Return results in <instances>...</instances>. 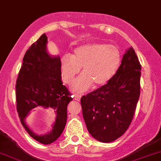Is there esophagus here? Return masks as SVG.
<instances>
[{"mask_svg":"<svg viewBox=\"0 0 161 161\" xmlns=\"http://www.w3.org/2000/svg\"><path fill=\"white\" fill-rule=\"evenodd\" d=\"M80 98H81V96L80 95H74V99L76 100V101H78V102H79L80 101Z\"/></svg>","mask_w":161,"mask_h":161,"instance_id":"34e87169","label":"esophagus"}]
</instances>
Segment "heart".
Masks as SVG:
<instances>
[{"mask_svg": "<svg viewBox=\"0 0 161 161\" xmlns=\"http://www.w3.org/2000/svg\"><path fill=\"white\" fill-rule=\"evenodd\" d=\"M121 59L119 49L113 45L93 43L79 46L71 56L62 57V79L65 84L71 85L82 68L83 74L72 85L73 91H86L93 84L102 86L116 74Z\"/></svg>", "mask_w": 161, "mask_h": 161, "instance_id": "b5f03b06", "label": "heart"}]
</instances>
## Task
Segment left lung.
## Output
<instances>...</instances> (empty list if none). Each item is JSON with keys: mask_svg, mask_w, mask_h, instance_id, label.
<instances>
[{"mask_svg": "<svg viewBox=\"0 0 161 161\" xmlns=\"http://www.w3.org/2000/svg\"><path fill=\"white\" fill-rule=\"evenodd\" d=\"M141 70L131 47L110 82L81 98L87 128L96 140L112 142L129 128L140 96Z\"/></svg>", "mask_w": 161, "mask_h": 161, "instance_id": "1", "label": "left lung"}]
</instances>
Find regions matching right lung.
<instances>
[{
	"instance_id": "1",
	"label": "right lung",
	"mask_w": 161,
	"mask_h": 161,
	"mask_svg": "<svg viewBox=\"0 0 161 161\" xmlns=\"http://www.w3.org/2000/svg\"><path fill=\"white\" fill-rule=\"evenodd\" d=\"M48 38L40 36L25 52L16 82L17 111L21 124L36 141L49 144L63 132L67 121V107L71 102V94L61 80V61L46 51ZM37 106L54 111L57 119L50 134L37 136L25 124V119L32 108Z\"/></svg>"
}]
</instances>
